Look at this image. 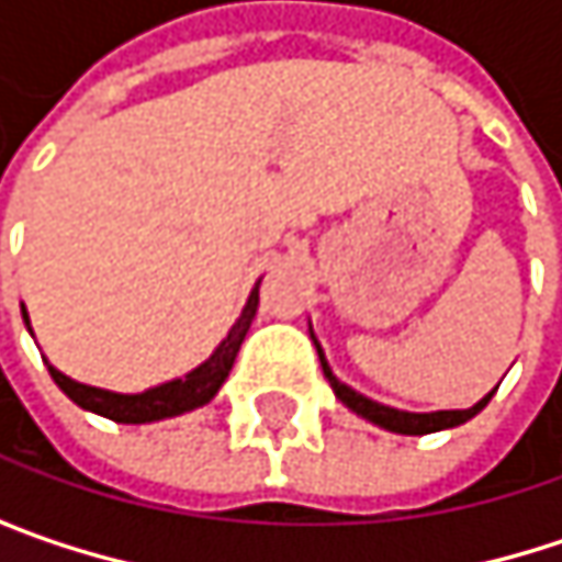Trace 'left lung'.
<instances>
[{
	"mask_svg": "<svg viewBox=\"0 0 562 562\" xmlns=\"http://www.w3.org/2000/svg\"><path fill=\"white\" fill-rule=\"evenodd\" d=\"M308 335H312V341H315V351H318L322 371H325V378H328V384H331L335 396H338L351 413H358L361 419H368V423H374V426H381V429H387V432H400V436H426V432H439V429L462 426V423H469L475 413H482V409L488 406V400L495 396V391L485 393V396H482L479 403H472L469 409H429V413L396 409V406L378 403V400H371V396L358 393L355 387H348L345 381H338V378H335V371H331V364H328V358H325V351H322V345H318V338H315V331H312V325H308Z\"/></svg>",
	"mask_w": 562,
	"mask_h": 562,
	"instance_id": "8db88e82",
	"label": "left lung"
}]
</instances>
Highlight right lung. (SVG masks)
<instances>
[{
	"instance_id": "1",
	"label": "right lung",
	"mask_w": 562,
	"mask_h": 562,
	"mask_svg": "<svg viewBox=\"0 0 562 562\" xmlns=\"http://www.w3.org/2000/svg\"><path fill=\"white\" fill-rule=\"evenodd\" d=\"M257 305H260V280L254 282L250 295H247V305L240 308L237 322L231 325V331L221 338V345L211 351L207 361H201L198 368H191L188 374L181 378H171L166 384H156V387H146V391L136 393H120L106 391V387H90V384H80L74 378H67L64 371H57L55 364L45 358L52 378L60 391L67 393L80 409H90L97 416H106L113 423H156V419H171V416H181V413H191L204 403H211L221 384L227 381L234 361H237V351L250 331V322L257 315ZM22 318L32 331V322H29V312L22 305Z\"/></svg>"
}]
</instances>
